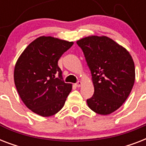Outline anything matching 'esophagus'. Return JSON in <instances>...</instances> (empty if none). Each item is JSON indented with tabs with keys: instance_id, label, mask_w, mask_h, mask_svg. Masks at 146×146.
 <instances>
[{
	"instance_id": "esophagus-1",
	"label": "esophagus",
	"mask_w": 146,
	"mask_h": 146,
	"mask_svg": "<svg viewBox=\"0 0 146 146\" xmlns=\"http://www.w3.org/2000/svg\"><path fill=\"white\" fill-rule=\"evenodd\" d=\"M82 82H81V81H78V82L76 83V86L77 87H80L81 86H82Z\"/></svg>"
}]
</instances>
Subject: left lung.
I'll use <instances>...</instances> for the list:
<instances>
[{
  "mask_svg": "<svg viewBox=\"0 0 146 146\" xmlns=\"http://www.w3.org/2000/svg\"><path fill=\"white\" fill-rule=\"evenodd\" d=\"M92 73L95 92L87 104L101 115L122 106L135 82V65L127 49L105 35H90L76 42Z\"/></svg>",
  "mask_w": 146,
  "mask_h": 146,
  "instance_id": "8db88e82",
  "label": "left lung"
}]
</instances>
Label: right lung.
I'll list each match as a JSON object with an SVG mask.
<instances>
[{"label":"right lung","mask_w":146,"mask_h":146,"mask_svg":"<svg viewBox=\"0 0 146 146\" xmlns=\"http://www.w3.org/2000/svg\"><path fill=\"white\" fill-rule=\"evenodd\" d=\"M73 44L51 36H40L23 51L15 64L14 83L29 110L42 117L56 114L64 107L72 84L64 82L57 61Z\"/></svg>","instance_id":"right-lung-1"}]
</instances>
